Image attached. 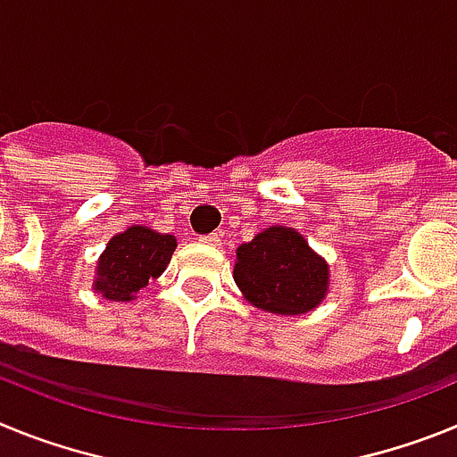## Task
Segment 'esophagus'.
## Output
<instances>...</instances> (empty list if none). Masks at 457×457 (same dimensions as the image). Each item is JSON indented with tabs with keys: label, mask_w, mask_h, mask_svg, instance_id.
Returning a JSON list of instances; mask_svg holds the SVG:
<instances>
[{
	"label": "esophagus",
	"mask_w": 457,
	"mask_h": 457,
	"mask_svg": "<svg viewBox=\"0 0 457 457\" xmlns=\"http://www.w3.org/2000/svg\"><path fill=\"white\" fill-rule=\"evenodd\" d=\"M201 242L204 245H212V247H220V236L217 233H210V236H201Z\"/></svg>",
	"instance_id": "obj_1"
}]
</instances>
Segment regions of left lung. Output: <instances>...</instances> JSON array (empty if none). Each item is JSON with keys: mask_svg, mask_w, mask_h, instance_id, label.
I'll use <instances>...</instances> for the list:
<instances>
[{"mask_svg": "<svg viewBox=\"0 0 457 457\" xmlns=\"http://www.w3.org/2000/svg\"><path fill=\"white\" fill-rule=\"evenodd\" d=\"M233 278L245 300L278 316L316 309L329 290V265L302 233L270 226L236 249Z\"/></svg>", "mask_w": 457, "mask_h": 457, "instance_id": "1", "label": "left lung"}]
</instances>
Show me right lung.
Returning a JSON list of instances; mask_svg holds the SVG:
<instances>
[{"label":"right lung","mask_w":457,"mask_h":457,"mask_svg":"<svg viewBox=\"0 0 457 457\" xmlns=\"http://www.w3.org/2000/svg\"><path fill=\"white\" fill-rule=\"evenodd\" d=\"M176 252V237L157 233L148 226L135 224L107 242L96 268L93 290L112 302L135 300L151 278L167 270L171 253Z\"/></svg>","instance_id":"add662e5"}]
</instances>
